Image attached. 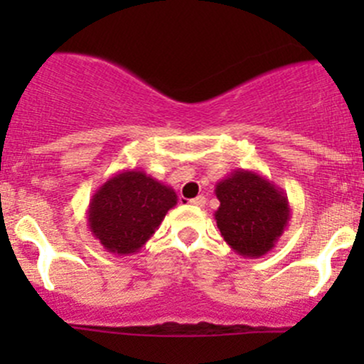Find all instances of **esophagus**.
Returning a JSON list of instances; mask_svg holds the SVG:
<instances>
[{"label":"esophagus","instance_id":"esophagus-1","mask_svg":"<svg viewBox=\"0 0 364 364\" xmlns=\"http://www.w3.org/2000/svg\"><path fill=\"white\" fill-rule=\"evenodd\" d=\"M190 204L196 205V208H204V204H205V197H203V196L196 197V199L190 200Z\"/></svg>","mask_w":364,"mask_h":364}]
</instances>
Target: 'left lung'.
<instances>
[{"instance_id":"obj_1","label":"left lung","mask_w":364,"mask_h":364,"mask_svg":"<svg viewBox=\"0 0 364 364\" xmlns=\"http://www.w3.org/2000/svg\"><path fill=\"white\" fill-rule=\"evenodd\" d=\"M216 227L234 252L250 259L266 255L291 220L284 190L255 171L236 168L216 183Z\"/></svg>"}]
</instances>
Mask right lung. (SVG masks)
<instances>
[{
    "mask_svg": "<svg viewBox=\"0 0 364 364\" xmlns=\"http://www.w3.org/2000/svg\"><path fill=\"white\" fill-rule=\"evenodd\" d=\"M176 204L178 196L171 186L141 168H128L111 176L93 193L87 227L105 250L130 255L144 247Z\"/></svg>",
    "mask_w": 364,
    "mask_h": 364,
    "instance_id": "add662e5",
    "label": "right lung"
}]
</instances>
